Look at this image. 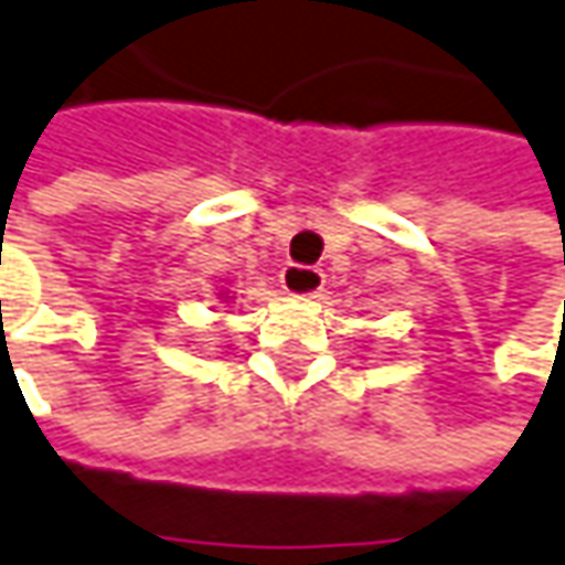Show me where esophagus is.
<instances>
[{
  "instance_id": "34e87169",
  "label": "esophagus",
  "mask_w": 565,
  "mask_h": 565,
  "mask_svg": "<svg viewBox=\"0 0 565 565\" xmlns=\"http://www.w3.org/2000/svg\"><path fill=\"white\" fill-rule=\"evenodd\" d=\"M281 287L290 297H319V290L326 287V275L310 265H287L281 271Z\"/></svg>"
}]
</instances>
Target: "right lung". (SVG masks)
Segmentation results:
<instances>
[{
	"label": "right lung",
	"instance_id": "right-lung-1",
	"mask_svg": "<svg viewBox=\"0 0 565 565\" xmlns=\"http://www.w3.org/2000/svg\"><path fill=\"white\" fill-rule=\"evenodd\" d=\"M220 300H223V303H230V294H220Z\"/></svg>",
	"mask_w": 565,
	"mask_h": 565
}]
</instances>
